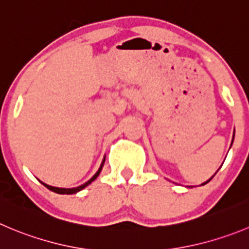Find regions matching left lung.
Wrapping results in <instances>:
<instances>
[{
    "label": "left lung",
    "mask_w": 249,
    "mask_h": 249,
    "mask_svg": "<svg viewBox=\"0 0 249 249\" xmlns=\"http://www.w3.org/2000/svg\"><path fill=\"white\" fill-rule=\"evenodd\" d=\"M232 141H233V140H232ZM213 177H211V178H210V179H209V180H206V182H205V183H203V185H204V184H206V183H209V182H210V180H211V179H213Z\"/></svg>",
    "instance_id": "left-lung-1"
}]
</instances>
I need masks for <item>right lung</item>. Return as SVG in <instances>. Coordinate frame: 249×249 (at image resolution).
I'll use <instances>...</instances> for the list:
<instances>
[{"instance_id": "1", "label": "right lung", "mask_w": 249, "mask_h": 249, "mask_svg": "<svg viewBox=\"0 0 249 249\" xmlns=\"http://www.w3.org/2000/svg\"><path fill=\"white\" fill-rule=\"evenodd\" d=\"M104 162H106V159L103 160V162H102L101 167H99V169H98V171H97V173L94 174V176H93V177L90 178V179L88 180V182H86L85 184L80 185V187H76V188H57V187H51V185H48V184H45V183H43V182H41V184H43L44 187H46V188H48L49 190H51V192H55V193H57V194H76V193H77V192H80V190H82L83 188H86V187H87L88 184H90V183H92L93 180H94V179H96L97 177H98V176H99V173H101V171H102V168H103V164H104Z\"/></svg>"}]
</instances>
